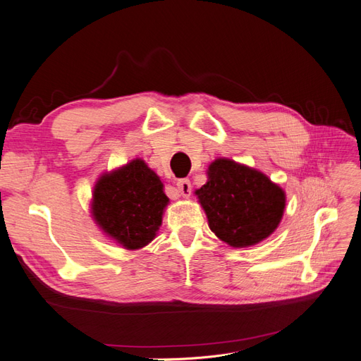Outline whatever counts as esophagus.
I'll use <instances>...</instances> for the list:
<instances>
[{
  "label": "esophagus",
  "mask_w": 361,
  "mask_h": 361,
  "mask_svg": "<svg viewBox=\"0 0 361 361\" xmlns=\"http://www.w3.org/2000/svg\"><path fill=\"white\" fill-rule=\"evenodd\" d=\"M176 187H178V191L180 192L182 197H190L191 195V182L190 179H179L176 182Z\"/></svg>",
  "instance_id": "1"
}]
</instances>
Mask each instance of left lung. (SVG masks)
Masks as SVG:
<instances>
[{
	"mask_svg": "<svg viewBox=\"0 0 361 361\" xmlns=\"http://www.w3.org/2000/svg\"><path fill=\"white\" fill-rule=\"evenodd\" d=\"M211 231L231 247H250L276 231L286 197L264 173L232 159H215L195 191Z\"/></svg>",
	"mask_w": 361,
	"mask_h": 361,
	"instance_id": "left-lung-1",
	"label": "left lung"
}]
</instances>
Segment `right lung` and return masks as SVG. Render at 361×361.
Here are the masks:
<instances>
[{
	"label": "right lung",
	"mask_w": 361,
	"mask_h": 361,
	"mask_svg": "<svg viewBox=\"0 0 361 361\" xmlns=\"http://www.w3.org/2000/svg\"><path fill=\"white\" fill-rule=\"evenodd\" d=\"M167 203L155 171L145 161L134 159L97 180L92 209L106 235L128 250H137L155 238Z\"/></svg>",
	"instance_id": "right-lung-1"
}]
</instances>
